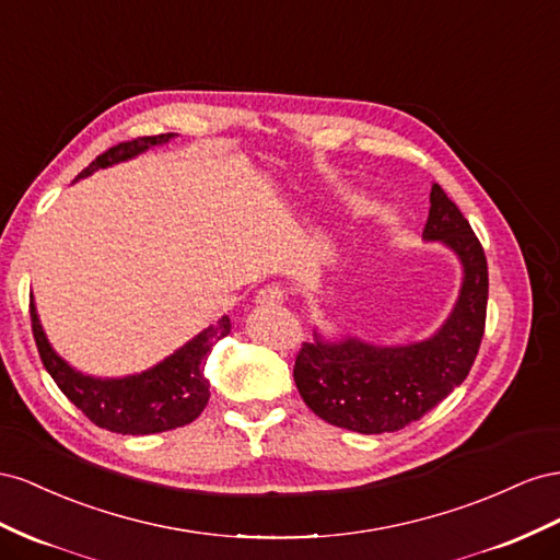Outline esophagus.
<instances>
[{"mask_svg": "<svg viewBox=\"0 0 560 560\" xmlns=\"http://www.w3.org/2000/svg\"><path fill=\"white\" fill-rule=\"evenodd\" d=\"M283 300H285V291L275 283L265 285V289H260L258 295H255V302H258V305H281Z\"/></svg>", "mask_w": 560, "mask_h": 560, "instance_id": "obj_1", "label": "esophagus"}]
</instances>
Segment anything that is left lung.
<instances>
[{"mask_svg": "<svg viewBox=\"0 0 560 560\" xmlns=\"http://www.w3.org/2000/svg\"><path fill=\"white\" fill-rule=\"evenodd\" d=\"M424 238H441L465 265L459 300L443 328L427 342L373 347L347 338L302 342L293 377L312 412L328 424L385 434L420 420L467 380L486 330L488 262L469 220L434 185Z\"/></svg>", "mask_w": 560, "mask_h": 560, "instance_id": "obj_1", "label": "left lung"}]
</instances>
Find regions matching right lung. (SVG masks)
I'll return each instance as SVG.
<instances>
[{"label": "right lung", "mask_w": 560, "mask_h": 560, "mask_svg": "<svg viewBox=\"0 0 560 560\" xmlns=\"http://www.w3.org/2000/svg\"><path fill=\"white\" fill-rule=\"evenodd\" d=\"M171 138L173 133H162L119 142V145L95 156L77 178H84V175L93 171L124 162V159H131L154 145H162V142ZM30 322L39 359L44 369L54 377L58 389L95 427L131 436L159 434V431L185 427L199 418L211 396L209 380L203 375L206 359H209L213 345L225 338L232 328L230 318L222 316L215 326L199 332L195 340L180 347L166 361L154 365L152 371L124 380H95L72 371L51 349V345L46 342V335L39 326L35 302L32 300Z\"/></svg>", "instance_id": "1"}]
</instances>
